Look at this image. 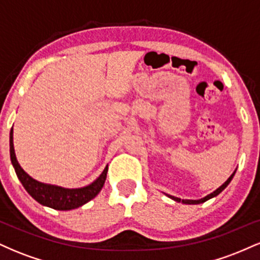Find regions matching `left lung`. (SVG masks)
I'll use <instances>...</instances> for the list:
<instances>
[{"mask_svg":"<svg viewBox=\"0 0 260 260\" xmlns=\"http://www.w3.org/2000/svg\"><path fill=\"white\" fill-rule=\"evenodd\" d=\"M235 172H236V171H235ZM235 172H234V174H232L231 176H230V177L228 178V181H226L225 183L222 184V186H220L219 188H217L216 190H214L213 193H210V194H208L207 197H204V198H202V199H198V201H189V199H181V198H177V197H174V196H169V194H166V196H168L169 198L174 199L175 202H182V203H183V204H201V203H204V202H207L208 199H210V198H214V197H216L217 194H220V193H221L222 190L225 189V188L229 186V183H230V182H231L232 178H234V176H235Z\"/></svg>","mask_w":260,"mask_h":260,"instance_id":"obj_1","label":"left lung"}]
</instances>
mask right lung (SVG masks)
<instances>
[{
  "label": "right lung",
  "mask_w": 260,
  "mask_h": 260,
  "mask_svg": "<svg viewBox=\"0 0 260 260\" xmlns=\"http://www.w3.org/2000/svg\"><path fill=\"white\" fill-rule=\"evenodd\" d=\"M10 154L12 165H13L17 177L22 182L26 192L38 203L45 205V207L56 209V210H72V209L82 207L99 194L101 188L105 183L107 166L103 171V174L92 183L82 188L70 189V188L53 186V184L43 183V182L34 180L20 168L19 162L17 161L13 145V127H12L10 133Z\"/></svg>",
  "instance_id": "obj_1"
}]
</instances>
